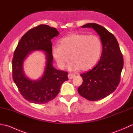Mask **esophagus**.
<instances>
[{"label": "esophagus", "mask_w": 133, "mask_h": 133, "mask_svg": "<svg viewBox=\"0 0 133 133\" xmlns=\"http://www.w3.org/2000/svg\"><path fill=\"white\" fill-rule=\"evenodd\" d=\"M75 75L73 74H71V73H70V74H68V77H69V79H72L73 78L75 77Z\"/></svg>", "instance_id": "esophagus-1"}]
</instances>
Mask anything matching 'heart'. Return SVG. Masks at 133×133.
I'll return each instance as SVG.
<instances>
[{
	"mask_svg": "<svg viewBox=\"0 0 133 133\" xmlns=\"http://www.w3.org/2000/svg\"><path fill=\"white\" fill-rule=\"evenodd\" d=\"M102 51V43L97 36L71 34L62 38L59 46L52 48V54L61 69L66 67L70 58L72 70H87L97 63Z\"/></svg>",
	"mask_w": 133,
	"mask_h": 133,
	"instance_id": "b5f03b06",
	"label": "heart"
}]
</instances>
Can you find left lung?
Here are the masks:
<instances>
[{"instance_id": "1", "label": "left lung", "mask_w": 133, "mask_h": 133, "mask_svg": "<svg viewBox=\"0 0 133 133\" xmlns=\"http://www.w3.org/2000/svg\"><path fill=\"white\" fill-rule=\"evenodd\" d=\"M81 27H91L98 33L102 44V52L94 68L80 75L83 83L78 92L87 100H101L114 92L119 83L123 66L122 54L117 39L103 26L91 23Z\"/></svg>"}]
</instances>
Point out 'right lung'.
I'll return each instance as SVG.
<instances>
[{"mask_svg":"<svg viewBox=\"0 0 133 133\" xmlns=\"http://www.w3.org/2000/svg\"><path fill=\"white\" fill-rule=\"evenodd\" d=\"M58 34L55 28L39 25L22 36L14 51L12 61L13 80L22 95L30 102L44 104L54 99L60 91L62 83L69 79L68 72L56 70L52 65L51 40ZM35 50L45 52L46 66L42 78L32 81L25 75L23 63L29 53Z\"/></svg>","mask_w":133,"mask_h":133,"instance_id":"add662e5","label":"right lung"}]
</instances>
